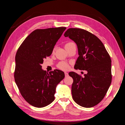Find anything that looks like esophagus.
Instances as JSON below:
<instances>
[{"label": "esophagus", "instance_id": "obj_1", "mask_svg": "<svg viewBox=\"0 0 125 125\" xmlns=\"http://www.w3.org/2000/svg\"><path fill=\"white\" fill-rule=\"evenodd\" d=\"M64 74H65V77H68V73H67V72H64Z\"/></svg>", "mask_w": 125, "mask_h": 125}]
</instances>
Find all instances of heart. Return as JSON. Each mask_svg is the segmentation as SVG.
<instances>
[{
  "mask_svg": "<svg viewBox=\"0 0 125 125\" xmlns=\"http://www.w3.org/2000/svg\"><path fill=\"white\" fill-rule=\"evenodd\" d=\"M72 43H73L72 42H68V43H66L65 45V47H67V46L71 45ZM58 67L61 69H62V70H67L69 68V65L67 63L65 62H61L59 63L58 64Z\"/></svg>",
  "mask_w": 125,
  "mask_h": 125,
  "instance_id": "heart-1",
  "label": "heart"
}]
</instances>
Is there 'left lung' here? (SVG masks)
<instances>
[{
  "mask_svg": "<svg viewBox=\"0 0 125 125\" xmlns=\"http://www.w3.org/2000/svg\"><path fill=\"white\" fill-rule=\"evenodd\" d=\"M64 36L77 45L79 57L74 69L85 70L84 77L74 72L72 94L74 101L84 107L96 105L104 98L112 80L111 60L108 52L96 36L85 30L70 28Z\"/></svg>",
  "mask_w": 125,
  "mask_h": 125,
  "instance_id": "8db88e82",
  "label": "left lung"
}]
</instances>
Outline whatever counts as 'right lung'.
I'll return each instance as SVG.
<instances>
[{"instance_id":"add662e5","label":"right lung","mask_w":125,"mask_h":125,"mask_svg":"<svg viewBox=\"0 0 125 125\" xmlns=\"http://www.w3.org/2000/svg\"><path fill=\"white\" fill-rule=\"evenodd\" d=\"M66 27L37 29L20 45L15 56V81L23 98L30 104L43 107L54 100L57 85L64 78L62 71L47 72L43 60L52 54Z\"/></svg>"}]
</instances>
